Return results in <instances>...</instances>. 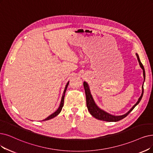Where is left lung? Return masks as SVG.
Here are the masks:
<instances>
[{
    "instance_id": "8db88e82",
    "label": "left lung",
    "mask_w": 153,
    "mask_h": 153,
    "mask_svg": "<svg viewBox=\"0 0 153 153\" xmlns=\"http://www.w3.org/2000/svg\"><path fill=\"white\" fill-rule=\"evenodd\" d=\"M136 56L138 59V62L139 63V65L141 67V68L143 70V75H144V79L145 80V70H144V68L142 64V63L140 62L139 55L137 54V53H136ZM144 84V83H143ZM83 87H84V89L85 91V95H86V102H87V106L88 108V111H89V112L90 113V114L94 117L95 118L99 119V120H103V121H107V122H117L121 119H123L124 118H125L126 116L129 114L132 110L134 108L138 103L140 102V100H141L143 95V93H144V87L143 85V90H142V94L140 97L139 98L138 101L136 102V103L134 105L130 110L129 111H128L126 114L123 115H113L110 114L106 112H105L104 111H103L101 108H100L99 107H98L96 103H95L94 99L92 97V95H91V93H90V90L88 87V85L87 82H83Z\"/></svg>"
}]
</instances>
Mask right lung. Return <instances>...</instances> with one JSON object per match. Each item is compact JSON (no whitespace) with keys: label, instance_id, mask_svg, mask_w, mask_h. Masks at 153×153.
Instances as JSON below:
<instances>
[{"label":"right lung","instance_id":"right-lung-1","mask_svg":"<svg viewBox=\"0 0 153 153\" xmlns=\"http://www.w3.org/2000/svg\"><path fill=\"white\" fill-rule=\"evenodd\" d=\"M68 84H69V82H68V83H67V84L66 85V87H65V90H64V91H63V95L62 98V100H61L60 105H59L58 108L57 109V111H56L54 113H53L52 114H51L50 116H48V117L47 118H46L45 120H43V121H45V120H50V119H51L54 118V117H56V115H58L60 113L61 111H62V108H63V104H64L65 94V92H66V89H67V87H68Z\"/></svg>","mask_w":153,"mask_h":153}]
</instances>
